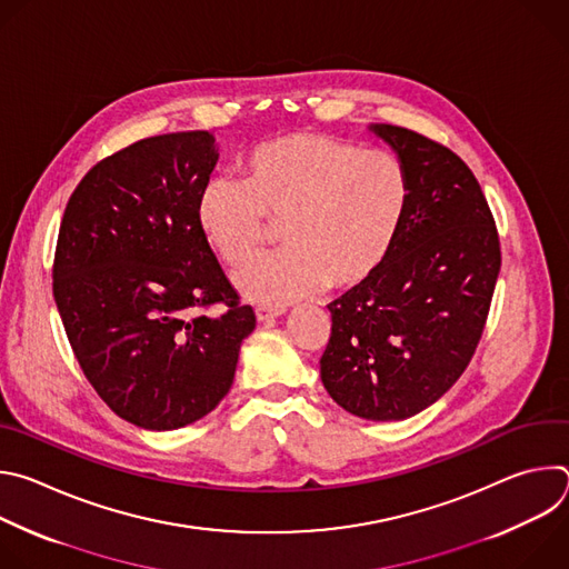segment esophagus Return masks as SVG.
<instances>
[{
	"instance_id": "34e87169",
	"label": "esophagus",
	"mask_w": 569,
	"mask_h": 569,
	"mask_svg": "<svg viewBox=\"0 0 569 569\" xmlns=\"http://www.w3.org/2000/svg\"><path fill=\"white\" fill-rule=\"evenodd\" d=\"M257 319L263 323H272L279 315H283V308H270V306H257Z\"/></svg>"
}]
</instances>
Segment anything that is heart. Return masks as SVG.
<instances>
[{"instance_id":"b5f03b06","label":"heart","mask_w":569,"mask_h":569,"mask_svg":"<svg viewBox=\"0 0 569 569\" xmlns=\"http://www.w3.org/2000/svg\"><path fill=\"white\" fill-rule=\"evenodd\" d=\"M410 173L385 148L323 134L290 132L242 159V182L216 178L198 198V224L229 268L250 263L270 222H283V252L242 268L238 292L283 306L319 288L367 281L389 257L408 216Z\"/></svg>"}]
</instances>
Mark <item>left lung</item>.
Segmentation results:
<instances>
[{
    "mask_svg": "<svg viewBox=\"0 0 569 569\" xmlns=\"http://www.w3.org/2000/svg\"><path fill=\"white\" fill-rule=\"evenodd\" d=\"M410 173L408 216L387 261L329 303L321 382L347 412L402 421L468 367L500 274V238L479 182L446 146L373 123Z\"/></svg>",
    "mask_w": 569,
    "mask_h": 569,
    "instance_id": "obj_1",
    "label": "left lung"
}]
</instances>
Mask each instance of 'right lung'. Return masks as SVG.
<instances>
[{
  "label": "right lung",
  "instance_id": "1",
  "mask_svg": "<svg viewBox=\"0 0 569 569\" xmlns=\"http://www.w3.org/2000/svg\"><path fill=\"white\" fill-rule=\"evenodd\" d=\"M218 161L207 130L141 139L80 180L53 259V299L73 356L108 408L178 430L227 396L254 327L198 224ZM213 302L228 310L200 313Z\"/></svg>",
  "mask_w": 569,
  "mask_h": 569
}]
</instances>
